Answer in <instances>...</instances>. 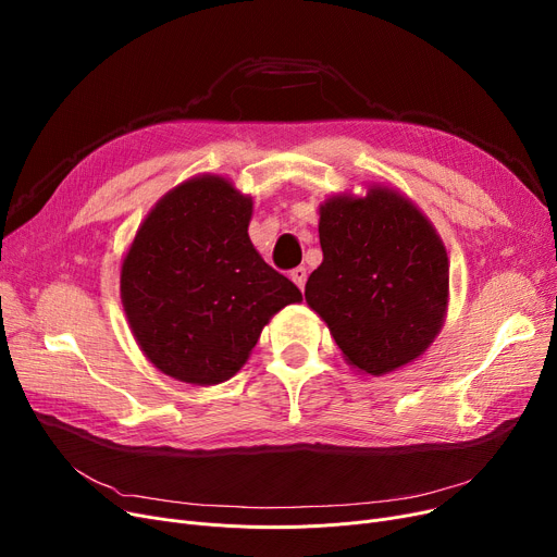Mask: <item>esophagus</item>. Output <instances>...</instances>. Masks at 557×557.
Instances as JSON below:
<instances>
[{"mask_svg": "<svg viewBox=\"0 0 557 557\" xmlns=\"http://www.w3.org/2000/svg\"><path fill=\"white\" fill-rule=\"evenodd\" d=\"M290 280H294L298 284V288H305V282H307V269L305 267H298L290 271Z\"/></svg>", "mask_w": 557, "mask_h": 557, "instance_id": "34e87169", "label": "esophagus"}]
</instances>
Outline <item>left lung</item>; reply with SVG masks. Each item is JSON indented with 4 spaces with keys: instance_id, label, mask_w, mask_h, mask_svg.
Instances as JSON below:
<instances>
[{
    "instance_id": "left-lung-1",
    "label": "left lung",
    "mask_w": 557,
    "mask_h": 557,
    "mask_svg": "<svg viewBox=\"0 0 557 557\" xmlns=\"http://www.w3.org/2000/svg\"><path fill=\"white\" fill-rule=\"evenodd\" d=\"M323 263L305 286L349 366L382 376L416 361L441 332L449 259L429 219L391 187L320 205Z\"/></svg>"
}]
</instances>
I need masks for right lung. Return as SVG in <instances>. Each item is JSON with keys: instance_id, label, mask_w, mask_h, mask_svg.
I'll return each instance as SVG.
<instances>
[{"instance_id": "1", "label": "right lung", "mask_w": 557, "mask_h": 557, "mask_svg": "<svg viewBox=\"0 0 557 557\" xmlns=\"http://www.w3.org/2000/svg\"><path fill=\"white\" fill-rule=\"evenodd\" d=\"M252 198L198 175L158 200L122 263L133 336L158 370L185 384L227 382L269 320L302 300L248 237Z\"/></svg>"}]
</instances>
